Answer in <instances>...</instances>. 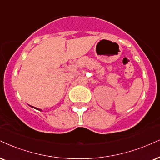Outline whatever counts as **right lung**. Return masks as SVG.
<instances>
[{"mask_svg":"<svg viewBox=\"0 0 160 160\" xmlns=\"http://www.w3.org/2000/svg\"><path fill=\"white\" fill-rule=\"evenodd\" d=\"M35 109H37V110H40V109H38V108H35Z\"/></svg>","mask_w":160,"mask_h":160,"instance_id":"add662e5","label":"right lung"}]
</instances>
